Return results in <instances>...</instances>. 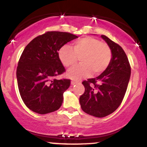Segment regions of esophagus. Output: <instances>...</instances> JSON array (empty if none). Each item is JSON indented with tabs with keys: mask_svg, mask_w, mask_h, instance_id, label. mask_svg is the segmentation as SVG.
Returning a JSON list of instances; mask_svg holds the SVG:
<instances>
[{
	"mask_svg": "<svg viewBox=\"0 0 147 147\" xmlns=\"http://www.w3.org/2000/svg\"><path fill=\"white\" fill-rule=\"evenodd\" d=\"M79 81H76V80H72L71 81V84L72 85H75V84H77L79 83Z\"/></svg>",
	"mask_w": 147,
	"mask_h": 147,
	"instance_id": "1",
	"label": "esophagus"
}]
</instances>
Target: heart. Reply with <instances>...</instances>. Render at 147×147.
Segmentation results:
<instances>
[{
  "mask_svg": "<svg viewBox=\"0 0 147 147\" xmlns=\"http://www.w3.org/2000/svg\"><path fill=\"white\" fill-rule=\"evenodd\" d=\"M58 57L65 67H70L80 57L81 64L72 67L68 75L72 79H80L90 75H97L105 71L112 59L110 47L95 38L86 36L72 44V48L64 45L59 48Z\"/></svg>",
  "mask_w": 147,
  "mask_h": 147,
  "instance_id": "heart-1",
  "label": "heart"
}]
</instances>
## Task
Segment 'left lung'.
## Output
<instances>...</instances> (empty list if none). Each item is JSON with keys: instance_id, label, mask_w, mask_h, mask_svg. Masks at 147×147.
Here are the masks:
<instances>
[{"instance_id": "1", "label": "left lung", "mask_w": 147, "mask_h": 147, "mask_svg": "<svg viewBox=\"0 0 147 147\" xmlns=\"http://www.w3.org/2000/svg\"><path fill=\"white\" fill-rule=\"evenodd\" d=\"M101 36L111 49L112 59L100 75L82 82L85 91L79 97L82 110L97 117H106L119 107L131 77V65L122 47L105 35Z\"/></svg>"}]
</instances>
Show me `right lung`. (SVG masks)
Returning a JSON list of instances; mask_svg holds the SVG:
<instances>
[{"label":"right lung","mask_w":147,"mask_h":147,"mask_svg":"<svg viewBox=\"0 0 147 147\" xmlns=\"http://www.w3.org/2000/svg\"><path fill=\"white\" fill-rule=\"evenodd\" d=\"M77 36L63 32H47L25 47L16 69L20 95L28 109L38 114L58 110L63 103V94L70 79L57 80L55 77L65 72L58 51Z\"/></svg>","instance_id":"obj_1"}]
</instances>
